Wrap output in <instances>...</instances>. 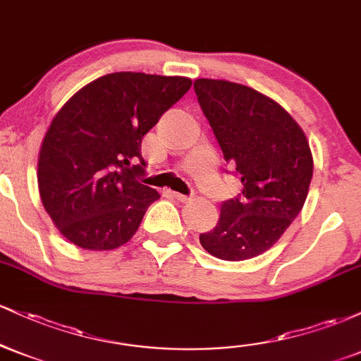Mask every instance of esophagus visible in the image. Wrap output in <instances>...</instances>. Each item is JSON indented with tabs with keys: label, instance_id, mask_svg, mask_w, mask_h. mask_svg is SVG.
I'll return each mask as SVG.
<instances>
[{
	"label": "esophagus",
	"instance_id": "esophagus-1",
	"mask_svg": "<svg viewBox=\"0 0 361 361\" xmlns=\"http://www.w3.org/2000/svg\"><path fill=\"white\" fill-rule=\"evenodd\" d=\"M173 195H175V198H176L178 202H183V204H186V202L192 200V197H190V195H183V193H178V192H175Z\"/></svg>",
	"mask_w": 361,
	"mask_h": 361
}]
</instances>
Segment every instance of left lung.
Here are the masks:
<instances>
[{"label":"left lung","instance_id":"left-lung-1","mask_svg":"<svg viewBox=\"0 0 361 361\" xmlns=\"http://www.w3.org/2000/svg\"><path fill=\"white\" fill-rule=\"evenodd\" d=\"M193 88L243 185L200 244L219 259L255 258L279 241L305 204L314 169L309 140L280 103L250 86L200 78Z\"/></svg>","mask_w":361,"mask_h":361}]
</instances>
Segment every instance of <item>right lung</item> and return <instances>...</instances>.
<instances>
[{
    "label": "right lung",
    "mask_w": 361,
    "mask_h": 361,
    "mask_svg": "<svg viewBox=\"0 0 361 361\" xmlns=\"http://www.w3.org/2000/svg\"><path fill=\"white\" fill-rule=\"evenodd\" d=\"M190 86L185 76L111 73L82 86L54 115L37 181L45 212L69 243L110 251L130 241L159 198L137 178L146 168L142 137Z\"/></svg>",
    "instance_id": "right-lung-1"
}]
</instances>
